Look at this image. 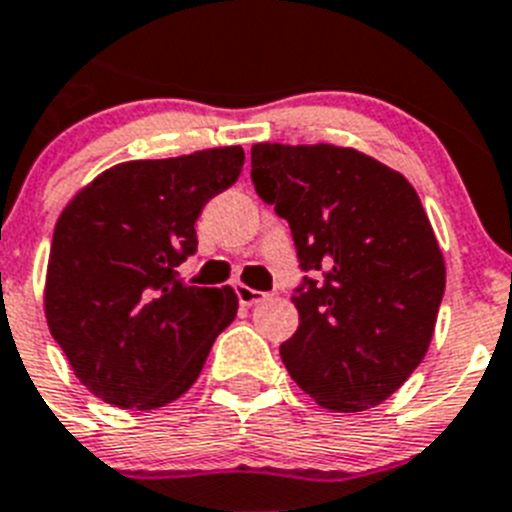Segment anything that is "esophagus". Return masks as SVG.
<instances>
[{
    "label": "esophagus",
    "mask_w": 512,
    "mask_h": 512,
    "mask_svg": "<svg viewBox=\"0 0 512 512\" xmlns=\"http://www.w3.org/2000/svg\"><path fill=\"white\" fill-rule=\"evenodd\" d=\"M237 296H239V303H242V306H255V303H260L262 298L267 296V293H262V290L250 288V285H242V283H239V285H237Z\"/></svg>",
    "instance_id": "1"
}]
</instances>
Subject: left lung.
Wrapping results in <instances>:
<instances>
[{
    "label": "left lung",
    "mask_w": 512,
    "mask_h": 512,
    "mask_svg": "<svg viewBox=\"0 0 512 512\" xmlns=\"http://www.w3.org/2000/svg\"><path fill=\"white\" fill-rule=\"evenodd\" d=\"M252 183L288 219L303 270L280 357L329 411L388 400L426 357L446 265L416 188L354 147L252 145Z\"/></svg>",
    "instance_id": "obj_1"
}]
</instances>
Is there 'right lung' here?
Wrapping results in <instances>:
<instances>
[{
	"mask_svg": "<svg viewBox=\"0 0 512 512\" xmlns=\"http://www.w3.org/2000/svg\"><path fill=\"white\" fill-rule=\"evenodd\" d=\"M239 145L104 170L58 216L45 319L73 375L104 403L153 411L201 375L237 316V293L193 288L176 267L196 252V219L242 173Z\"/></svg>",
	"mask_w": 512,
	"mask_h": 512,
	"instance_id": "add662e5",
	"label": "right lung"
}]
</instances>
